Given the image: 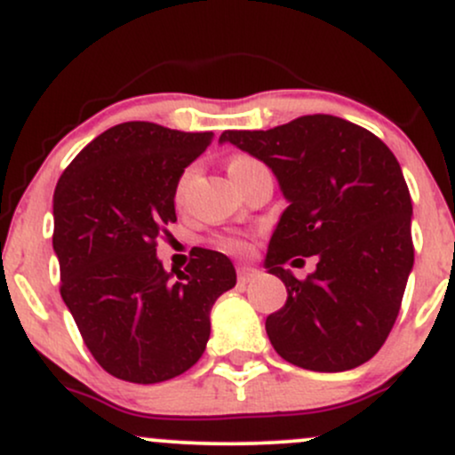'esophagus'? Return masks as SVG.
I'll return each mask as SVG.
<instances>
[{
	"mask_svg": "<svg viewBox=\"0 0 455 455\" xmlns=\"http://www.w3.org/2000/svg\"><path fill=\"white\" fill-rule=\"evenodd\" d=\"M255 277H259V270L258 268H253V267H238V282L241 283H249V282H253Z\"/></svg>",
	"mask_w": 455,
	"mask_h": 455,
	"instance_id": "esophagus-1",
	"label": "esophagus"
}]
</instances>
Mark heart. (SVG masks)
I'll return each mask as SVG.
<instances>
[{
    "mask_svg": "<svg viewBox=\"0 0 455 455\" xmlns=\"http://www.w3.org/2000/svg\"><path fill=\"white\" fill-rule=\"evenodd\" d=\"M253 167H259V163L255 161V159H251V156L238 155V156H234L232 161H229L228 172H229V176H234V173H238V172H247V170H253ZM187 176H188V173H185V176H182V180L178 182V193H176L178 197H180L182 187H185V182H187ZM221 247H223V249H228V251L243 253V251H247V241H244V238H241V236L221 238Z\"/></svg>",
    "mask_w": 455,
    "mask_h": 455,
    "instance_id": "heart-1",
    "label": "heart"
}]
</instances>
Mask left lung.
Here are the masks:
<instances>
[{
  "mask_svg": "<svg viewBox=\"0 0 455 455\" xmlns=\"http://www.w3.org/2000/svg\"><path fill=\"white\" fill-rule=\"evenodd\" d=\"M277 178L288 208L270 236L264 268L288 290L267 318L273 348L311 371H346L370 361L400 311L415 262L412 202L393 152L335 116H303L270 131H226ZM315 254L305 283L283 268Z\"/></svg>",
  "mask_w": 455,
  "mask_h": 455,
  "instance_id": "1",
  "label": "left lung"
}]
</instances>
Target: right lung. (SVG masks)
Listing matches in <instances>:
<instances>
[{"label":"right lung","mask_w":455,"mask_h":455,"mask_svg":"<svg viewBox=\"0 0 455 455\" xmlns=\"http://www.w3.org/2000/svg\"><path fill=\"white\" fill-rule=\"evenodd\" d=\"M212 137L124 122L90 141L55 187L60 292L116 379L155 385L185 374L206 350L214 300L236 285L234 264L212 249H193L176 277L156 255L176 221L178 180Z\"/></svg>","instance_id":"add662e5"}]
</instances>
